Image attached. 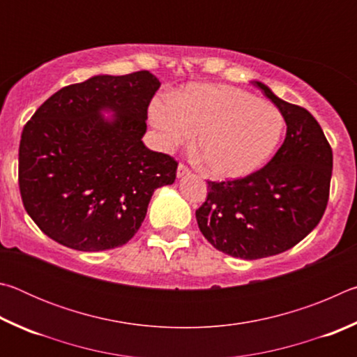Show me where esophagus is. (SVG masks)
I'll return each instance as SVG.
<instances>
[{"mask_svg": "<svg viewBox=\"0 0 357 357\" xmlns=\"http://www.w3.org/2000/svg\"><path fill=\"white\" fill-rule=\"evenodd\" d=\"M190 173V170H189V167L187 165H184V164H179L178 165V172H176V174H178V178H183V176H187V174Z\"/></svg>", "mask_w": 357, "mask_h": 357, "instance_id": "obj_1", "label": "esophagus"}]
</instances>
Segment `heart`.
Listing matches in <instances>:
<instances>
[{"instance_id":"1","label":"heart","mask_w":357,"mask_h":357,"mask_svg":"<svg viewBox=\"0 0 357 357\" xmlns=\"http://www.w3.org/2000/svg\"><path fill=\"white\" fill-rule=\"evenodd\" d=\"M149 116L167 149L197 135L198 162L219 179L258 170L274 153L285 126L279 108L228 84H193L176 102L157 99Z\"/></svg>"}]
</instances>
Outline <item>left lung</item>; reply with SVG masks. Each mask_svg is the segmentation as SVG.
Returning <instances> with one entry per match:
<instances>
[{
	"label": "left lung",
	"mask_w": 357,
	"mask_h": 357,
	"mask_svg": "<svg viewBox=\"0 0 357 357\" xmlns=\"http://www.w3.org/2000/svg\"><path fill=\"white\" fill-rule=\"evenodd\" d=\"M261 89L287 123L285 142L263 168L233 181H208L197 209L200 231L227 255L258 259L301 243L328 206L332 149L318 121L299 105Z\"/></svg>",
	"instance_id": "8db88e82"
}]
</instances>
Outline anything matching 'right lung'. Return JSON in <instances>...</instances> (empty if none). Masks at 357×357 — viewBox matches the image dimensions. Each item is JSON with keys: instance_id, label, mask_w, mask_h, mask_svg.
<instances>
[{"instance_id": "add662e5", "label": "right lung", "mask_w": 357, "mask_h": 357, "mask_svg": "<svg viewBox=\"0 0 357 357\" xmlns=\"http://www.w3.org/2000/svg\"><path fill=\"white\" fill-rule=\"evenodd\" d=\"M160 82L148 70L98 75L64 86L23 128L19 187L36 225L82 252L124 245L142 227L155 189L178 162L142 142ZM104 107L117 113L105 121Z\"/></svg>"}]
</instances>
